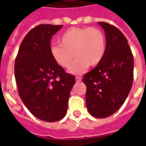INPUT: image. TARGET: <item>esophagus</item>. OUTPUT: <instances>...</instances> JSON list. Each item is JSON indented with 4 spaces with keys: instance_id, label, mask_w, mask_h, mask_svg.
Instances as JSON below:
<instances>
[{
    "instance_id": "1",
    "label": "esophagus",
    "mask_w": 146,
    "mask_h": 146,
    "mask_svg": "<svg viewBox=\"0 0 146 146\" xmlns=\"http://www.w3.org/2000/svg\"><path fill=\"white\" fill-rule=\"evenodd\" d=\"M76 82L81 81V77H80V76H76Z\"/></svg>"
}]
</instances>
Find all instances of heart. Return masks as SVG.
Returning a JSON list of instances; mask_svg holds the SVG:
<instances>
[{
	"mask_svg": "<svg viewBox=\"0 0 146 146\" xmlns=\"http://www.w3.org/2000/svg\"><path fill=\"white\" fill-rule=\"evenodd\" d=\"M61 44L53 45L51 56L59 66L68 69L76 58L70 72L80 75L90 66H98L103 59L106 41L103 32L94 27H73L61 36Z\"/></svg>",
	"mask_w": 146,
	"mask_h": 146,
	"instance_id": "b5f03b06",
	"label": "heart"
}]
</instances>
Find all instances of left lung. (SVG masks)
Segmentation results:
<instances>
[{
    "label": "left lung",
    "instance_id": "8db88e82",
    "mask_svg": "<svg viewBox=\"0 0 146 146\" xmlns=\"http://www.w3.org/2000/svg\"><path fill=\"white\" fill-rule=\"evenodd\" d=\"M106 33V49L102 62L83 77L86 106L96 118L109 117L122 106L133 82L134 61L124 35L116 27L99 22Z\"/></svg>",
    "mask_w": 146,
    "mask_h": 146
}]
</instances>
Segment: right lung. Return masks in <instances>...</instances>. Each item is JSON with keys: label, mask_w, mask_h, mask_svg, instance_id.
Listing matches in <instances>:
<instances>
[{"label": "right lung", "mask_w": 146, "mask_h": 146, "mask_svg": "<svg viewBox=\"0 0 146 146\" xmlns=\"http://www.w3.org/2000/svg\"><path fill=\"white\" fill-rule=\"evenodd\" d=\"M62 25L40 24L21 43L14 76L19 94L34 116L46 122L62 119L66 113L75 76L65 72L50 53V40Z\"/></svg>", "instance_id": "obj_1"}]
</instances>
